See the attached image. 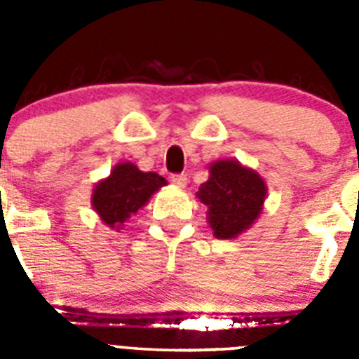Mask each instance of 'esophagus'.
I'll use <instances>...</instances> for the list:
<instances>
[{
    "label": "esophagus",
    "mask_w": 359,
    "mask_h": 359,
    "mask_svg": "<svg viewBox=\"0 0 359 359\" xmlns=\"http://www.w3.org/2000/svg\"><path fill=\"white\" fill-rule=\"evenodd\" d=\"M170 180H172L174 185L180 187V189H183V187L187 185V176H185V174H174V176L170 177Z\"/></svg>",
    "instance_id": "esophagus-1"
}]
</instances>
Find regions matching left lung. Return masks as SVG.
Segmentation results:
<instances>
[{"label": "left lung", "instance_id": "8db88e82", "mask_svg": "<svg viewBox=\"0 0 359 359\" xmlns=\"http://www.w3.org/2000/svg\"><path fill=\"white\" fill-rule=\"evenodd\" d=\"M210 176L198 190V199L207 205V219L217 239H236L261 215L266 183L255 170L237 160L210 163Z\"/></svg>", "mask_w": 359, "mask_h": 359}]
</instances>
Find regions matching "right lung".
Masks as SVG:
<instances>
[{
  "mask_svg": "<svg viewBox=\"0 0 359 359\" xmlns=\"http://www.w3.org/2000/svg\"><path fill=\"white\" fill-rule=\"evenodd\" d=\"M163 185H167L165 177L156 172H142L135 163L123 161L113 167L106 180L95 185L91 205L107 226L120 230Z\"/></svg>",
  "mask_w": 359,
  "mask_h": 359,
  "instance_id": "right-lung-1",
  "label": "right lung"
}]
</instances>
